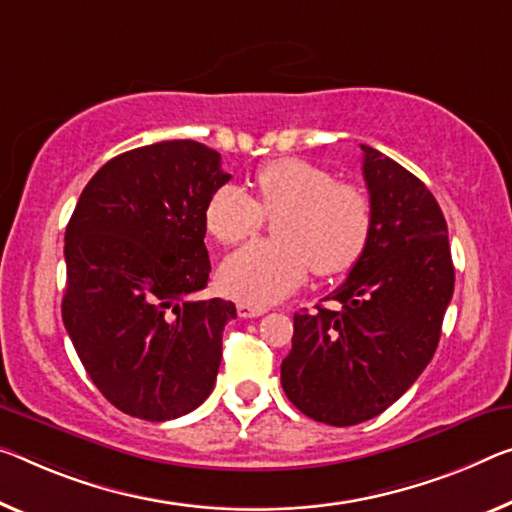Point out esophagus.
I'll return each instance as SVG.
<instances>
[{
	"mask_svg": "<svg viewBox=\"0 0 512 512\" xmlns=\"http://www.w3.org/2000/svg\"><path fill=\"white\" fill-rule=\"evenodd\" d=\"M263 313H267V309H263V306H251V304H245V302L238 304V316L240 318H258V316H263Z\"/></svg>",
	"mask_w": 512,
	"mask_h": 512,
	"instance_id": "1",
	"label": "esophagus"
}]
</instances>
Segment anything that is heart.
I'll return each instance as SVG.
<instances>
[{"mask_svg":"<svg viewBox=\"0 0 512 512\" xmlns=\"http://www.w3.org/2000/svg\"><path fill=\"white\" fill-rule=\"evenodd\" d=\"M258 201L238 185H222L203 210L208 233L222 245H240L261 231L265 215L279 240L235 251L219 270L235 300L267 306L309 279L341 277L364 256L373 229V206L355 183H338L332 171L300 157H281L256 171Z\"/></svg>","mask_w":512,"mask_h":512,"instance_id":"obj_1","label":"heart"}]
</instances>
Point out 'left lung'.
Segmentation results:
<instances>
[{"label":"left lung","instance_id":"obj_1","mask_svg":"<svg viewBox=\"0 0 512 512\" xmlns=\"http://www.w3.org/2000/svg\"><path fill=\"white\" fill-rule=\"evenodd\" d=\"M364 180L373 229L364 256L327 300L295 313L281 387L313 421L355 426L382 414L435 355L453 297V261L442 208L419 178L371 146Z\"/></svg>","mask_w":512,"mask_h":512}]
</instances>
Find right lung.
<instances>
[{"label":"right lung","mask_w":512,"mask_h":512,"mask_svg":"<svg viewBox=\"0 0 512 512\" xmlns=\"http://www.w3.org/2000/svg\"><path fill=\"white\" fill-rule=\"evenodd\" d=\"M231 174L192 139L116 155L66 226V332L116 410L178 419L215 387L235 304L190 300L208 286L203 210Z\"/></svg>","instance_id":"right-lung-1"}]
</instances>
